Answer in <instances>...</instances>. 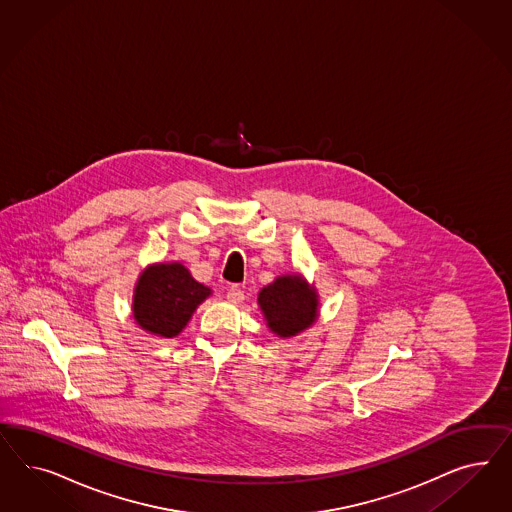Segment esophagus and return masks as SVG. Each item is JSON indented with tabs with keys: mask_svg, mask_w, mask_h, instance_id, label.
I'll return each mask as SVG.
<instances>
[{
	"mask_svg": "<svg viewBox=\"0 0 512 512\" xmlns=\"http://www.w3.org/2000/svg\"><path fill=\"white\" fill-rule=\"evenodd\" d=\"M227 300L233 302V304H240V302L244 300V291H242L238 285L229 287V289H227Z\"/></svg>",
	"mask_w": 512,
	"mask_h": 512,
	"instance_id": "34e87169",
	"label": "esophagus"
}]
</instances>
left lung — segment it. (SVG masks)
I'll list each match as a JSON object with an SVG mask.
<instances>
[{
  "mask_svg": "<svg viewBox=\"0 0 512 512\" xmlns=\"http://www.w3.org/2000/svg\"><path fill=\"white\" fill-rule=\"evenodd\" d=\"M266 326L278 338L289 340L306 332L319 319V293L302 274H281L257 295Z\"/></svg>",
  "mask_w": 512,
  "mask_h": 512,
  "instance_id": "obj_1",
  "label": "left lung"
}]
</instances>
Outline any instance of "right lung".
<instances>
[{
  "label": "right lung",
  "mask_w": 512,
  "mask_h": 512,
  "mask_svg": "<svg viewBox=\"0 0 512 512\" xmlns=\"http://www.w3.org/2000/svg\"><path fill=\"white\" fill-rule=\"evenodd\" d=\"M210 295L212 289L193 278L184 264H148L135 283L131 313L144 332L176 338Z\"/></svg>",
  "instance_id": "1"
}]
</instances>
